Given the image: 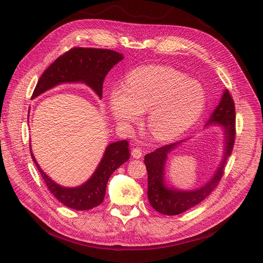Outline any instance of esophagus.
Returning <instances> with one entry per match:
<instances>
[{"label":"esophagus","mask_w":263,"mask_h":263,"mask_svg":"<svg viewBox=\"0 0 263 263\" xmlns=\"http://www.w3.org/2000/svg\"><path fill=\"white\" fill-rule=\"evenodd\" d=\"M132 157L135 159H140L143 156V149L140 147H135L132 149Z\"/></svg>","instance_id":"1"}]
</instances>
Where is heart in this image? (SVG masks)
I'll return each instance as SVG.
<instances>
[{
    "mask_svg": "<svg viewBox=\"0 0 263 263\" xmlns=\"http://www.w3.org/2000/svg\"><path fill=\"white\" fill-rule=\"evenodd\" d=\"M110 112L117 121L128 124L147 110V126L157 140L168 141L194 123L205 105L200 84L176 69L143 66L128 74L123 87L108 97Z\"/></svg>",
    "mask_w": 263,
    "mask_h": 263,
    "instance_id": "obj_1",
    "label": "heart"
}]
</instances>
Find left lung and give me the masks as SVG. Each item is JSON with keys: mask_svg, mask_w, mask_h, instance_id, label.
I'll list each match as a JSON object with an SVG mask.
<instances>
[{"mask_svg": "<svg viewBox=\"0 0 263 263\" xmlns=\"http://www.w3.org/2000/svg\"><path fill=\"white\" fill-rule=\"evenodd\" d=\"M218 123L225 131V156L211 180L202 187L194 191H178L168 189L164 183V164L170 151L179 143L165 145L145 156L148 173V199L153 208L165 215L180 214L201 202L216 189L224 175L227 158L231 155L236 140V106L230 92L224 91L219 104L208 120V124ZM183 142V141H182Z\"/></svg>", "mask_w": 263, "mask_h": 263, "instance_id": "obj_1", "label": "left lung"}]
</instances>
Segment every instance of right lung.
<instances>
[{"mask_svg":"<svg viewBox=\"0 0 263 263\" xmlns=\"http://www.w3.org/2000/svg\"><path fill=\"white\" fill-rule=\"evenodd\" d=\"M122 59V54L109 49L71 48L55 60L41 74L33 91L32 99L55 85L67 82L85 83L101 98L104 78ZM31 156L54 197L68 208L83 211L92 209L103 201L108 178L121 164L129 160L130 153L128 141H119L108 145L98 168L89 180L81 186L72 189L63 187L55 183L39 167L33 154Z\"/></svg>","mask_w":263,"mask_h":263,"instance_id":"right-lung-1","label":"right lung"}]
</instances>
